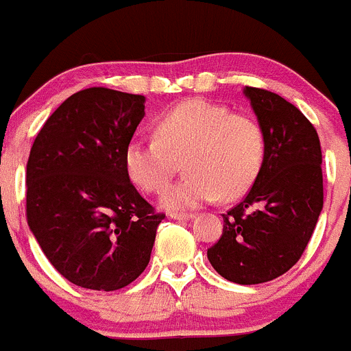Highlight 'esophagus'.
<instances>
[{"label":"esophagus","mask_w":351,"mask_h":351,"mask_svg":"<svg viewBox=\"0 0 351 351\" xmlns=\"http://www.w3.org/2000/svg\"><path fill=\"white\" fill-rule=\"evenodd\" d=\"M169 217H171V219H176V221H189V219H192V214H189V213H171V214H169Z\"/></svg>","instance_id":"esophagus-1"}]
</instances>
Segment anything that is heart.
I'll return each instance as SVG.
<instances>
[{"mask_svg":"<svg viewBox=\"0 0 351 351\" xmlns=\"http://www.w3.org/2000/svg\"><path fill=\"white\" fill-rule=\"evenodd\" d=\"M266 134L250 114L230 113L223 104L192 99L156 120L154 138H134L125 149V169L149 193L161 192L185 166V178L168 186L159 206L168 210L195 209L217 195L234 200L261 173Z\"/></svg>","mask_w":351,"mask_h":351,"instance_id":"1","label":"heart"}]
</instances>
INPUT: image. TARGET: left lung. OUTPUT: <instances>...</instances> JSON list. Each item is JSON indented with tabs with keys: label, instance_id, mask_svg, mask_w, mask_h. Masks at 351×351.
<instances>
[{
	"label": "left lung",
	"instance_id": "left-lung-1",
	"mask_svg": "<svg viewBox=\"0 0 351 351\" xmlns=\"http://www.w3.org/2000/svg\"><path fill=\"white\" fill-rule=\"evenodd\" d=\"M266 134V158L243 200L223 214V234L207 250L228 281L258 285L297 264L322 210V152L311 121L278 94L245 87Z\"/></svg>",
	"mask_w": 351,
	"mask_h": 351
}]
</instances>
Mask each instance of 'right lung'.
Instances as JSON below:
<instances>
[{
    "label": "right lung",
    "instance_id": "right-lung-1",
    "mask_svg": "<svg viewBox=\"0 0 351 351\" xmlns=\"http://www.w3.org/2000/svg\"><path fill=\"white\" fill-rule=\"evenodd\" d=\"M144 110L138 94L80 90L47 118L30 149L27 223L54 269L77 287L120 290L151 261L165 214L125 169Z\"/></svg>",
    "mask_w": 351,
    "mask_h": 351
}]
</instances>
